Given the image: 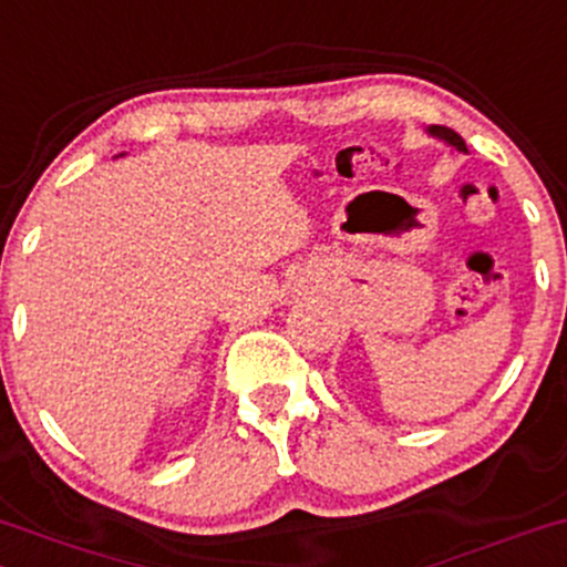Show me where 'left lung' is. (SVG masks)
<instances>
[{
	"instance_id": "1",
	"label": "left lung",
	"mask_w": 567,
	"mask_h": 567,
	"mask_svg": "<svg viewBox=\"0 0 567 567\" xmlns=\"http://www.w3.org/2000/svg\"><path fill=\"white\" fill-rule=\"evenodd\" d=\"M427 134L435 136V140L446 142V145L455 147V151H460V153H468V147H465L463 136H460L457 132H452V128H446V126H427Z\"/></svg>"
}]
</instances>
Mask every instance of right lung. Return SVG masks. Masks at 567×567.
<instances>
[{"mask_svg":"<svg viewBox=\"0 0 567 567\" xmlns=\"http://www.w3.org/2000/svg\"><path fill=\"white\" fill-rule=\"evenodd\" d=\"M121 155H123V153H121Z\"/></svg>","mask_w":567,"mask_h":567,"instance_id":"add662e5","label":"right lung"}]
</instances>
